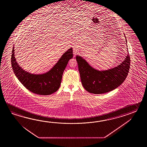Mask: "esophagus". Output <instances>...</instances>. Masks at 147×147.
Segmentation results:
<instances>
[{
    "label": "esophagus",
    "instance_id": "obj_1",
    "mask_svg": "<svg viewBox=\"0 0 147 147\" xmlns=\"http://www.w3.org/2000/svg\"><path fill=\"white\" fill-rule=\"evenodd\" d=\"M73 52H74V53L75 56L77 54H78L79 53V50H78V48L76 47H74V49H73Z\"/></svg>",
    "mask_w": 147,
    "mask_h": 147
}]
</instances>
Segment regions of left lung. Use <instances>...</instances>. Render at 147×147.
<instances>
[{
  "instance_id": "8db88e82",
  "label": "left lung",
  "mask_w": 147,
  "mask_h": 147,
  "mask_svg": "<svg viewBox=\"0 0 147 147\" xmlns=\"http://www.w3.org/2000/svg\"><path fill=\"white\" fill-rule=\"evenodd\" d=\"M125 41L127 42V40ZM130 58L128 53L123 61L118 66L112 69L99 71L94 69L81 56H77L76 60L83 87L88 92L94 94H104L115 89L122 84L127 77L130 68Z\"/></svg>"
}]
</instances>
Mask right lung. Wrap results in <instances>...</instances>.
<instances>
[{
	"label": "right lung",
	"mask_w": 147,
	"mask_h": 147,
	"mask_svg": "<svg viewBox=\"0 0 147 147\" xmlns=\"http://www.w3.org/2000/svg\"><path fill=\"white\" fill-rule=\"evenodd\" d=\"M14 51L13 47L11 61L13 71L17 78L28 90L40 95H49L59 89L63 71L69 60L73 57L72 48H71L63 54L49 71L36 75L27 72L19 66L16 61Z\"/></svg>",
	"instance_id": "obj_1"
}]
</instances>
